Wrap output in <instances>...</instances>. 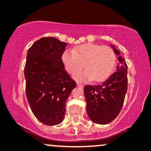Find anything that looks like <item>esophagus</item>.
I'll use <instances>...</instances> for the list:
<instances>
[{
    "mask_svg": "<svg viewBox=\"0 0 151 151\" xmlns=\"http://www.w3.org/2000/svg\"><path fill=\"white\" fill-rule=\"evenodd\" d=\"M77 86H78V87L82 88V89H83V88L84 87V85H82V84H80V83H77Z\"/></svg>",
    "mask_w": 151,
    "mask_h": 151,
    "instance_id": "34e87169",
    "label": "esophagus"
}]
</instances>
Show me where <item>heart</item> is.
<instances>
[{
  "instance_id": "obj_1",
  "label": "heart",
  "mask_w": 151,
  "mask_h": 151,
  "mask_svg": "<svg viewBox=\"0 0 151 151\" xmlns=\"http://www.w3.org/2000/svg\"><path fill=\"white\" fill-rule=\"evenodd\" d=\"M62 59L66 71L71 75L81 70L84 64L86 70L74 76L78 82H101L112 72L116 55L110 47L89 43L78 46L73 50H66Z\"/></svg>"
}]
</instances>
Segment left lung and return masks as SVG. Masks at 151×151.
Returning <instances> with one entry per match:
<instances>
[{"mask_svg": "<svg viewBox=\"0 0 151 151\" xmlns=\"http://www.w3.org/2000/svg\"><path fill=\"white\" fill-rule=\"evenodd\" d=\"M119 55L116 71L104 83L98 85H86L84 88L87 113L91 121L105 125L112 121L120 112L128 89V66L125 59L116 46L110 44Z\"/></svg>", "mask_w": 151, "mask_h": 151, "instance_id": "1", "label": "left lung"}]
</instances>
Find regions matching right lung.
Returning a JSON list of instances; mask_svg holds the SVG:
<instances>
[{"label":"right lung","instance_id":"obj_1","mask_svg":"<svg viewBox=\"0 0 151 151\" xmlns=\"http://www.w3.org/2000/svg\"><path fill=\"white\" fill-rule=\"evenodd\" d=\"M66 46L54 37H43L27 52L24 68L26 97L35 117L46 126L63 121L66 101L76 86L62 60Z\"/></svg>","mask_w":151,"mask_h":151}]
</instances>
